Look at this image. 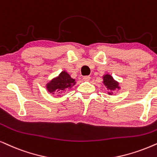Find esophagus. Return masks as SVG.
<instances>
[{
	"instance_id": "obj_1",
	"label": "esophagus",
	"mask_w": 157,
	"mask_h": 157,
	"mask_svg": "<svg viewBox=\"0 0 157 157\" xmlns=\"http://www.w3.org/2000/svg\"><path fill=\"white\" fill-rule=\"evenodd\" d=\"M90 78H91V77L89 76H83V79L85 81H89V80H90Z\"/></svg>"
}]
</instances>
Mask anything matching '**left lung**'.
Wrapping results in <instances>:
<instances>
[{
	"instance_id": "left-lung-1",
	"label": "left lung",
	"mask_w": 157,
	"mask_h": 157,
	"mask_svg": "<svg viewBox=\"0 0 157 157\" xmlns=\"http://www.w3.org/2000/svg\"><path fill=\"white\" fill-rule=\"evenodd\" d=\"M104 78V84L107 86V88L108 89V90H110L111 92H108L109 94H112L113 91L115 89H118V83L116 82V81L114 80L113 77H112L110 75H105V76L103 77Z\"/></svg>"
}]
</instances>
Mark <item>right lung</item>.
Returning <instances> with one entry per match:
<instances>
[{"label":"right lung","instance_id":"right-lung-1","mask_svg":"<svg viewBox=\"0 0 157 157\" xmlns=\"http://www.w3.org/2000/svg\"><path fill=\"white\" fill-rule=\"evenodd\" d=\"M76 83L74 78H71L69 74H67L66 71H63L59 75L58 78H55L47 85L48 90L50 93L58 94H63L67 88H71Z\"/></svg>","mask_w":157,"mask_h":157}]
</instances>
